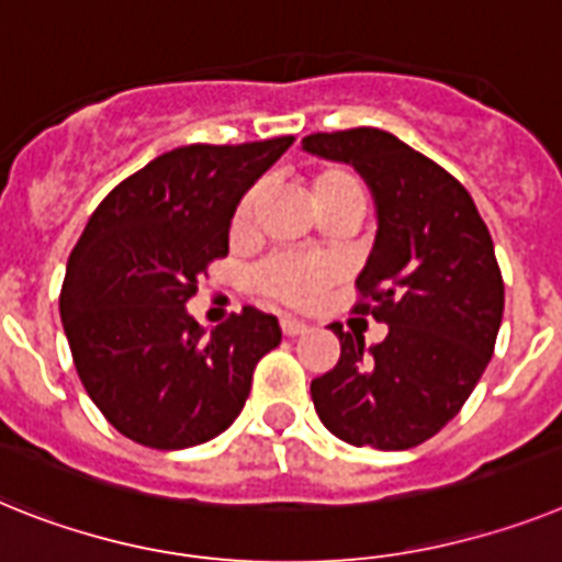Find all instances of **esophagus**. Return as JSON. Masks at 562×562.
I'll return each instance as SVG.
<instances>
[{"label":"esophagus","mask_w":562,"mask_h":562,"mask_svg":"<svg viewBox=\"0 0 562 562\" xmlns=\"http://www.w3.org/2000/svg\"><path fill=\"white\" fill-rule=\"evenodd\" d=\"M280 328L285 337H296V334H305L308 331V325L303 323V319L296 317H280Z\"/></svg>","instance_id":"obj_1"}]
</instances>
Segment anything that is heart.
I'll return each instance as SVG.
<instances>
[{
    "instance_id": "1",
    "label": "heart",
    "mask_w": 562,
    "mask_h": 562,
    "mask_svg": "<svg viewBox=\"0 0 562 562\" xmlns=\"http://www.w3.org/2000/svg\"><path fill=\"white\" fill-rule=\"evenodd\" d=\"M308 193L311 202L317 205V211H325L334 202L346 200V196H360V200H366L357 173L348 171V168H339V165L319 168L317 173H311ZM254 211H257V191H248L237 202V209H234L231 231L234 234H245V231L251 228ZM337 280V266L325 262V259L294 257V254H273V257L262 259L248 273L251 291H257L266 300H273V303L294 305V308H308V305H314Z\"/></svg>"
}]
</instances>
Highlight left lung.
I'll return each mask as SVG.
<instances>
[{"instance_id": "left-lung-1", "label": "left lung", "mask_w": 562, "mask_h": 562, "mask_svg": "<svg viewBox=\"0 0 562 562\" xmlns=\"http://www.w3.org/2000/svg\"><path fill=\"white\" fill-rule=\"evenodd\" d=\"M303 148L351 162L374 193L380 228L351 311L389 325L366 348L331 323L339 360L311 380V400L339 440L414 449L457 417L492 360L506 296L492 234L471 193L389 131L308 134Z\"/></svg>"}]
</instances>
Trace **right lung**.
<instances>
[{
	"label": "right lung",
	"instance_id": "right-lung-1",
	"mask_svg": "<svg viewBox=\"0 0 562 562\" xmlns=\"http://www.w3.org/2000/svg\"><path fill=\"white\" fill-rule=\"evenodd\" d=\"M294 143L186 145L99 202L65 271L63 314L88 397L128 440L191 449L243 412L257 362L280 346L277 317L245 305L205 334L186 303L228 257L243 193Z\"/></svg>",
	"mask_w": 562,
	"mask_h": 562
}]
</instances>
